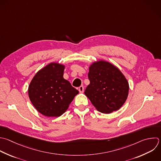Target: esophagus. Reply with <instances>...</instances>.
<instances>
[{
	"label": "esophagus",
	"instance_id": "esophagus-1",
	"mask_svg": "<svg viewBox=\"0 0 161 161\" xmlns=\"http://www.w3.org/2000/svg\"><path fill=\"white\" fill-rule=\"evenodd\" d=\"M84 87H83L82 86H80V87H79V91L80 93L84 92Z\"/></svg>",
	"mask_w": 161,
	"mask_h": 161
}]
</instances>
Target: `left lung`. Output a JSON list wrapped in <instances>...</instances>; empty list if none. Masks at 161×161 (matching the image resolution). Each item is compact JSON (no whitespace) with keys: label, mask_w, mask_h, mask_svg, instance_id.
<instances>
[{"label":"left lung","mask_w":161,"mask_h":161,"mask_svg":"<svg viewBox=\"0 0 161 161\" xmlns=\"http://www.w3.org/2000/svg\"><path fill=\"white\" fill-rule=\"evenodd\" d=\"M88 78L90 84L84 93L97 110L108 114L125 103L129 85L117 67L105 61L94 62L89 67Z\"/></svg>","instance_id":"1"}]
</instances>
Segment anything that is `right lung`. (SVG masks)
I'll return each instance as SVG.
<instances>
[{
	"mask_svg": "<svg viewBox=\"0 0 161 161\" xmlns=\"http://www.w3.org/2000/svg\"><path fill=\"white\" fill-rule=\"evenodd\" d=\"M64 68L61 64L52 63L39 70L29 86L31 102L44 116H61L79 93L64 79Z\"/></svg>",
	"mask_w": 161,
	"mask_h": 161,
	"instance_id": "add662e5",
	"label": "right lung"
}]
</instances>
